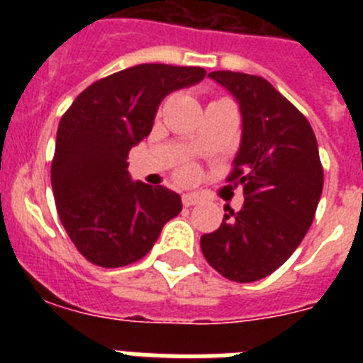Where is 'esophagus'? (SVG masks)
Wrapping results in <instances>:
<instances>
[{
  "instance_id": "obj_1",
  "label": "esophagus",
  "mask_w": 363,
  "mask_h": 363,
  "mask_svg": "<svg viewBox=\"0 0 363 363\" xmlns=\"http://www.w3.org/2000/svg\"><path fill=\"white\" fill-rule=\"evenodd\" d=\"M182 201H184L185 207H192V205L201 203L203 200H201V196H198V194H184Z\"/></svg>"
}]
</instances>
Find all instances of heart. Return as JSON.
Instances as JSON below:
<instances>
[{
  "label": "heart",
  "instance_id": "heart-1",
  "mask_svg": "<svg viewBox=\"0 0 363 363\" xmlns=\"http://www.w3.org/2000/svg\"><path fill=\"white\" fill-rule=\"evenodd\" d=\"M179 176H182V178H184V179H189V178H191V176H192V169H189V167H185L184 171L179 172Z\"/></svg>",
  "mask_w": 363,
  "mask_h": 363
}]
</instances>
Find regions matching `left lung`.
Masks as SVG:
<instances>
[{"mask_svg":"<svg viewBox=\"0 0 363 363\" xmlns=\"http://www.w3.org/2000/svg\"><path fill=\"white\" fill-rule=\"evenodd\" d=\"M242 112V142L227 179L243 185L242 209L225 207L201 252L221 277L240 284L262 280L296 251L314 220L323 189L318 143L307 118L267 79L216 70Z\"/></svg>","mask_w":363,"mask_h":363,"instance_id":"1","label":"left lung"}]
</instances>
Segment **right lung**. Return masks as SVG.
<instances>
[{
    "label": "right lung",
    "mask_w": 363,
    "mask_h": 363,
    "mask_svg": "<svg viewBox=\"0 0 363 363\" xmlns=\"http://www.w3.org/2000/svg\"><path fill=\"white\" fill-rule=\"evenodd\" d=\"M205 74L201 67H130L86 86L63 114L50 182L60 220L91 264L123 267L142 259L179 214V194L133 182L127 156L150 134L162 99Z\"/></svg>",
    "instance_id": "add662e5"
}]
</instances>
